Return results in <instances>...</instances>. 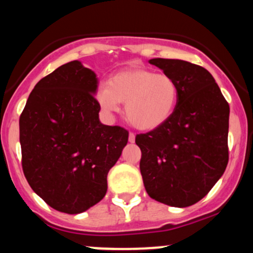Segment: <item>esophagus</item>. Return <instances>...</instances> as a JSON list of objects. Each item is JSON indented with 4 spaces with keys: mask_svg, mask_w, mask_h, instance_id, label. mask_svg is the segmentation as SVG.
Returning a JSON list of instances; mask_svg holds the SVG:
<instances>
[{
    "mask_svg": "<svg viewBox=\"0 0 253 253\" xmlns=\"http://www.w3.org/2000/svg\"><path fill=\"white\" fill-rule=\"evenodd\" d=\"M128 140H129V143H134V141H135V134H134V133H132V132L129 133Z\"/></svg>",
    "mask_w": 253,
    "mask_h": 253,
    "instance_id": "obj_1",
    "label": "esophagus"
}]
</instances>
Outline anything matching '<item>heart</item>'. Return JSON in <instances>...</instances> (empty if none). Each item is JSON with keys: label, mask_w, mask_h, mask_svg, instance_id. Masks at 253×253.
Wrapping results in <instances>:
<instances>
[{"label": "heart", "mask_w": 253, "mask_h": 253, "mask_svg": "<svg viewBox=\"0 0 253 253\" xmlns=\"http://www.w3.org/2000/svg\"><path fill=\"white\" fill-rule=\"evenodd\" d=\"M98 106L107 114L118 112L126 103L128 123L143 130L162 126L172 115L178 100V86L172 77L144 68L121 70L110 77L108 84L96 90Z\"/></svg>", "instance_id": "1"}]
</instances>
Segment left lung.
<instances>
[{
	"instance_id": "8db88e82",
	"label": "left lung",
	"mask_w": 253,
	"mask_h": 253,
	"mask_svg": "<svg viewBox=\"0 0 253 253\" xmlns=\"http://www.w3.org/2000/svg\"><path fill=\"white\" fill-rule=\"evenodd\" d=\"M175 80L178 100L162 126L138 134L145 189L156 201L188 207L203 199L228 163L229 106L213 76L179 59H150Z\"/></svg>"
}]
</instances>
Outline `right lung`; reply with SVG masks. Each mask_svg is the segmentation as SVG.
<instances>
[{"label":"right lung","instance_id":"right-lung-1","mask_svg":"<svg viewBox=\"0 0 253 253\" xmlns=\"http://www.w3.org/2000/svg\"><path fill=\"white\" fill-rule=\"evenodd\" d=\"M97 84L81 62L64 64L36 84L20 115L26 179L63 213H82L103 199L107 175L128 141L123 127L100 123Z\"/></svg>","mask_w":253,"mask_h":253}]
</instances>
